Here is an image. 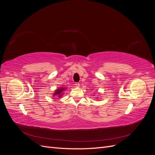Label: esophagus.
I'll return each instance as SVG.
<instances>
[{
    "label": "esophagus",
    "instance_id": "esophagus-1",
    "mask_svg": "<svg viewBox=\"0 0 155 155\" xmlns=\"http://www.w3.org/2000/svg\"><path fill=\"white\" fill-rule=\"evenodd\" d=\"M75 86L76 87H79V83H75Z\"/></svg>",
    "mask_w": 155,
    "mask_h": 155
}]
</instances>
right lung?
I'll list each match as a JSON object with an SVG mask.
<instances>
[{"instance_id":"obj_1","label":"right lung","mask_w":155,"mask_h":155,"mask_svg":"<svg viewBox=\"0 0 155 155\" xmlns=\"http://www.w3.org/2000/svg\"><path fill=\"white\" fill-rule=\"evenodd\" d=\"M64 90V88L61 87L59 89H58L57 91H55V92H54V96H58V97H61V92Z\"/></svg>"}]
</instances>
